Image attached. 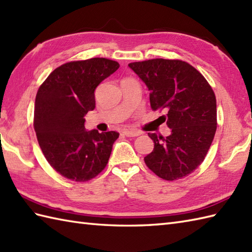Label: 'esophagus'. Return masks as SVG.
Masks as SVG:
<instances>
[{"label":"esophagus","instance_id":"34e87169","mask_svg":"<svg viewBox=\"0 0 252 252\" xmlns=\"http://www.w3.org/2000/svg\"><path fill=\"white\" fill-rule=\"evenodd\" d=\"M123 134H125L127 137H134V136L140 135L141 133L136 131V130H125V131H123Z\"/></svg>","mask_w":252,"mask_h":252}]
</instances>
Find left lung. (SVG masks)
<instances>
[{
	"label": "left lung",
	"mask_w": 252,
	"mask_h": 252,
	"mask_svg": "<svg viewBox=\"0 0 252 252\" xmlns=\"http://www.w3.org/2000/svg\"><path fill=\"white\" fill-rule=\"evenodd\" d=\"M149 91L153 110H167V137L148 133L153 152L147 167L167 181L183 179L205 159L217 131V99L202 74L179 60H148L129 63Z\"/></svg>",
	"instance_id": "obj_1"
}]
</instances>
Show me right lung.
<instances>
[{
    "label": "right lung",
    "instance_id": "obj_1",
    "mask_svg": "<svg viewBox=\"0 0 252 252\" xmlns=\"http://www.w3.org/2000/svg\"><path fill=\"white\" fill-rule=\"evenodd\" d=\"M119 63L107 58L66 63L50 73L37 90L34 131L52 168L71 181L95 178L106 167L116 131H87L84 116L95 108V89Z\"/></svg>",
    "mask_w": 252,
    "mask_h": 252
}]
</instances>
